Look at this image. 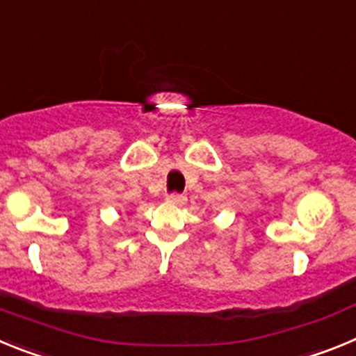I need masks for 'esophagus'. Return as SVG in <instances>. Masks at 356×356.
<instances>
[{"instance_id": "1", "label": "esophagus", "mask_w": 356, "mask_h": 356, "mask_svg": "<svg viewBox=\"0 0 356 356\" xmlns=\"http://www.w3.org/2000/svg\"><path fill=\"white\" fill-rule=\"evenodd\" d=\"M165 201H168V203H171V205L181 207V205H185L187 197H185L184 194H169V196L165 197Z\"/></svg>"}]
</instances>
